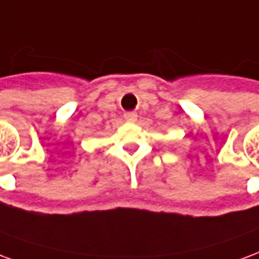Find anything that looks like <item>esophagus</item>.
<instances>
[{
    "label": "esophagus",
    "instance_id": "34e87169",
    "mask_svg": "<svg viewBox=\"0 0 259 259\" xmlns=\"http://www.w3.org/2000/svg\"><path fill=\"white\" fill-rule=\"evenodd\" d=\"M137 113L135 111H126L125 114H124V118L125 121H130V122H134V121H137Z\"/></svg>",
    "mask_w": 259,
    "mask_h": 259
}]
</instances>
